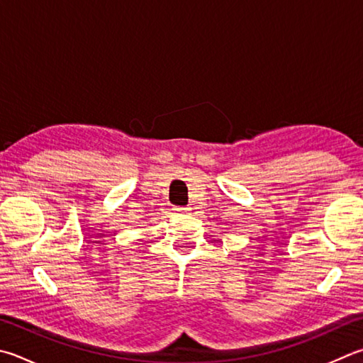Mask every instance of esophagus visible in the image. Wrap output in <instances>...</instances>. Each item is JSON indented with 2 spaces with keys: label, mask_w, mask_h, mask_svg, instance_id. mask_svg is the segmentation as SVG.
<instances>
[{
  "label": "esophagus",
  "mask_w": 363,
  "mask_h": 363,
  "mask_svg": "<svg viewBox=\"0 0 363 363\" xmlns=\"http://www.w3.org/2000/svg\"><path fill=\"white\" fill-rule=\"evenodd\" d=\"M176 211H179V213H184V211H186V208H176Z\"/></svg>",
  "instance_id": "1"
}]
</instances>
